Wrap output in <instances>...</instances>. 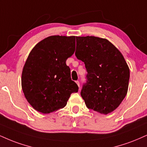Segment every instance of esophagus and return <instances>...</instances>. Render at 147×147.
I'll return each mask as SVG.
<instances>
[{
    "mask_svg": "<svg viewBox=\"0 0 147 147\" xmlns=\"http://www.w3.org/2000/svg\"><path fill=\"white\" fill-rule=\"evenodd\" d=\"M76 83H77V84L78 85L79 87H80V84H79V81H76Z\"/></svg>",
    "mask_w": 147,
    "mask_h": 147,
    "instance_id": "esophagus-1",
    "label": "esophagus"
}]
</instances>
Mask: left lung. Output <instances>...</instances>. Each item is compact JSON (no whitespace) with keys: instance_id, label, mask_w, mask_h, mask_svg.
Instances as JSON below:
<instances>
[{"instance_id":"left-lung-1","label":"left lung","mask_w":147,"mask_h":147,"mask_svg":"<svg viewBox=\"0 0 147 147\" xmlns=\"http://www.w3.org/2000/svg\"><path fill=\"white\" fill-rule=\"evenodd\" d=\"M75 55L84 61L88 74L81 96L88 108L107 114L126 96L129 68L124 57L106 39L76 37Z\"/></svg>"}]
</instances>
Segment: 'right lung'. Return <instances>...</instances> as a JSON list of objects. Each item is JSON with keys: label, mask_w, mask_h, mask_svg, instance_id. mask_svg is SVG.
I'll use <instances>...</instances> for the list:
<instances>
[{"label": "right lung", "mask_w": 147, "mask_h": 147, "mask_svg": "<svg viewBox=\"0 0 147 147\" xmlns=\"http://www.w3.org/2000/svg\"><path fill=\"white\" fill-rule=\"evenodd\" d=\"M75 49V36L53 35L30 52L22 73V88L30 105L49 114L63 108L79 87L70 77L66 61Z\"/></svg>", "instance_id": "add662e5"}]
</instances>
